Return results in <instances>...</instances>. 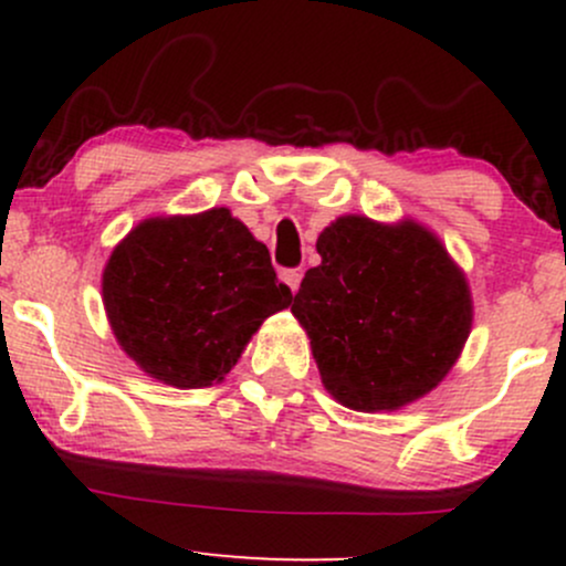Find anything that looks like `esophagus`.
Segmentation results:
<instances>
[{"label": "esophagus", "mask_w": 566, "mask_h": 566, "mask_svg": "<svg viewBox=\"0 0 566 566\" xmlns=\"http://www.w3.org/2000/svg\"><path fill=\"white\" fill-rule=\"evenodd\" d=\"M301 279H303V274L297 269H287V271H282V282L287 284V287L292 290V292H297V287H301Z\"/></svg>", "instance_id": "34e87169"}]
</instances>
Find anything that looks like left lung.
I'll return each instance as SVG.
<instances>
[{"label":"left lung","instance_id":"1","mask_svg":"<svg viewBox=\"0 0 566 566\" xmlns=\"http://www.w3.org/2000/svg\"><path fill=\"white\" fill-rule=\"evenodd\" d=\"M292 314L322 382L359 412L399 409L437 388L471 333L463 271L418 223L337 218L319 233Z\"/></svg>","mask_w":566,"mask_h":566}]
</instances>
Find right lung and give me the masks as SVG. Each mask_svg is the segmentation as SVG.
<instances>
[{"mask_svg":"<svg viewBox=\"0 0 566 566\" xmlns=\"http://www.w3.org/2000/svg\"><path fill=\"white\" fill-rule=\"evenodd\" d=\"M290 303L265 244L226 207L143 220L103 271V305L119 346L175 388L223 380L265 316Z\"/></svg>","mask_w":566,"mask_h":566,"instance_id":"obj_1","label":"right lung"}]
</instances>
